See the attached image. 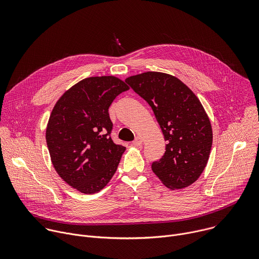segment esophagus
Segmentation results:
<instances>
[{"label": "esophagus", "mask_w": 259, "mask_h": 259, "mask_svg": "<svg viewBox=\"0 0 259 259\" xmlns=\"http://www.w3.org/2000/svg\"><path fill=\"white\" fill-rule=\"evenodd\" d=\"M132 144H133L134 146H139V145H141V144H142V138H141L140 136H137V137L135 138V140H133Z\"/></svg>", "instance_id": "obj_1"}]
</instances>
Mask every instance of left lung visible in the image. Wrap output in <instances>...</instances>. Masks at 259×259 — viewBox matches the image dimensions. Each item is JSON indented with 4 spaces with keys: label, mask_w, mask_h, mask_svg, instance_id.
<instances>
[{
    "label": "left lung",
    "mask_w": 259,
    "mask_h": 259,
    "mask_svg": "<svg viewBox=\"0 0 259 259\" xmlns=\"http://www.w3.org/2000/svg\"><path fill=\"white\" fill-rule=\"evenodd\" d=\"M154 110L162 129L166 152L153 163L157 177L170 190L184 189L203 173L212 146L209 117L196 94L178 78L146 71L125 80Z\"/></svg>",
    "instance_id": "1"
}]
</instances>
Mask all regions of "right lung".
Returning <instances> with one entry per match:
<instances>
[{"mask_svg":"<svg viewBox=\"0 0 259 259\" xmlns=\"http://www.w3.org/2000/svg\"><path fill=\"white\" fill-rule=\"evenodd\" d=\"M128 85L114 76L86 78L67 89L55 103L46 141L57 174L75 190L100 192L117 171L126 147L110 138L108 107Z\"/></svg>","mask_w":259,"mask_h":259,"instance_id":"obj_1","label":"right lung"}]
</instances>
